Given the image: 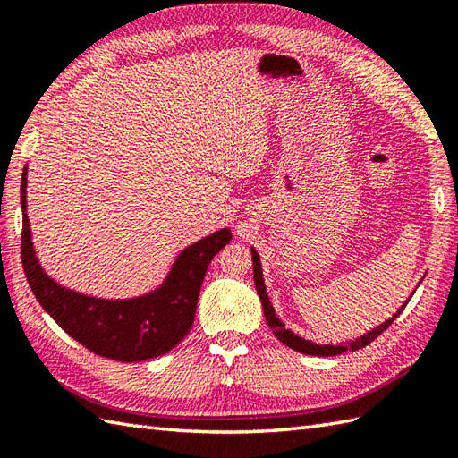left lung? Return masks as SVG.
Listing matches in <instances>:
<instances>
[{"instance_id":"8db88e82","label":"left lung","mask_w":458,"mask_h":458,"mask_svg":"<svg viewBox=\"0 0 458 458\" xmlns=\"http://www.w3.org/2000/svg\"><path fill=\"white\" fill-rule=\"evenodd\" d=\"M251 259H254V284H256V289H258L261 307H264V315H266V320H267L269 328L274 330V335L281 340V343H284V344L289 346V348L297 350V352H301V354H310V356H338V354L346 352V350L364 348V346H368L369 343H372L374 338H377L379 335H382L384 330L394 323L395 317H400L403 307L407 305V301H410V299H407L405 303H403L400 309H397V313H395L392 318H387L386 323L377 325L376 328H372V330H369V333L362 335L360 338L350 340V343H346V346H344V344H336V346H333V344H317V343H310V340H305V338L297 336L295 333H291V330L285 328V325L281 323V318L276 315L274 305H271V301H269V297H267V291H266V285H264V274H261L259 256H258V251H256L254 248H251Z\"/></svg>"}]
</instances>
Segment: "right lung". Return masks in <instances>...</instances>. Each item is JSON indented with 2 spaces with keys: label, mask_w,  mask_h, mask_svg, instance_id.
I'll use <instances>...</instances> for the list:
<instances>
[{
  "label": "right lung",
  "mask_w": 458,
  "mask_h": 458,
  "mask_svg": "<svg viewBox=\"0 0 458 458\" xmlns=\"http://www.w3.org/2000/svg\"><path fill=\"white\" fill-rule=\"evenodd\" d=\"M21 261L33 295L76 343L118 362L157 358L187 336L210 259L232 240V232L222 228L187 246L163 284L149 293L100 299L63 287L38 264L27 216V167L21 174Z\"/></svg>",
  "instance_id": "add662e5"
}]
</instances>
